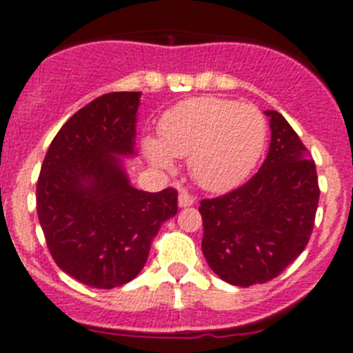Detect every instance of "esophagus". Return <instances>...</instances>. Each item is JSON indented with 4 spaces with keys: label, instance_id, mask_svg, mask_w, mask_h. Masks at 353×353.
Segmentation results:
<instances>
[{
    "label": "esophagus",
    "instance_id": "esophagus-1",
    "mask_svg": "<svg viewBox=\"0 0 353 353\" xmlns=\"http://www.w3.org/2000/svg\"><path fill=\"white\" fill-rule=\"evenodd\" d=\"M194 203V198H192L191 194L187 191H180L179 192V205L180 207H191V205Z\"/></svg>",
    "mask_w": 353,
    "mask_h": 353
}]
</instances>
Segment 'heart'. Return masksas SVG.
<instances>
[{
  "mask_svg": "<svg viewBox=\"0 0 353 353\" xmlns=\"http://www.w3.org/2000/svg\"><path fill=\"white\" fill-rule=\"evenodd\" d=\"M267 141V121L251 104L196 97L173 105L159 121V141L145 139L154 166L173 170V157H189L191 179L201 189L228 191L251 173Z\"/></svg>",
  "mask_w": 353,
  "mask_h": 353,
  "instance_id": "obj_1",
  "label": "heart"
}]
</instances>
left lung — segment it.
Instances as JSON below:
<instances>
[{
  "mask_svg": "<svg viewBox=\"0 0 353 353\" xmlns=\"http://www.w3.org/2000/svg\"><path fill=\"white\" fill-rule=\"evenodd\" d=\"M270 148L244 185L201 199V249L223 281L251 286L277 277L305 249L313 233L320 187L316 166L297 132L277 111Z\"/></svg>",
  "mask_w": 353,
  "mask_h": 353,
  "instance_id": "8db88e82",
  "label": "left lung"
}]
</instances>
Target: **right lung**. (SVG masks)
Segmentation results:
<instances>
[{"label": "right lung", "instance_id": "add662e5", "mask_svg": "<svg viewBox=\"0 0 353 353\" xmlns=\"http://www.w3.org/2000/svg\"><path fill=\"white\" fill-rule=\"evenodd\" d=\"M141 92L105 93L58 130L40 168L37 214L52 260L93 288L132 281L179 192L132 187L118 155L134 154Z\"/></svg>", "mask_w": 353, "mask_h": 353}]
</instances>
